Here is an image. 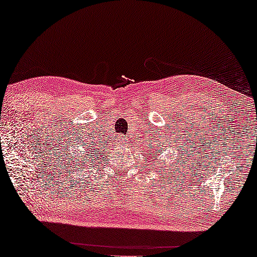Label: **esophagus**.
Listing matches in <instances>:
<instances>
[{
  "mask_svg": "<svg viewBox=\"0 0 257 257\" xmlns=\"http://www.w3.org/2000/svg\"><path fill=\"white\" fill-rule=\"evenodd\" d=\"M118 140H119V142L124 143V142H125V140H126V139H125L124 137H119V138H118Z\"/></svg>",
  "mask_w": 257,
  "mask_h": 257,
  "instance_id": "34e87169",
  "label": "esophagus"
}]
</instances>
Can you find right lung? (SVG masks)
<instances>
[{
    "label": "right lung",
    "instance_id": "obj_1",
    "mask_svg": "<svg viewBox=\"0 0 257 257\" xmlns=\"http://www.w3.org/2000/svg\"><path fill=\"white\" fill-rule=\"evenodd\" d=\"M85 146H87V145H85ZM85 146H84V147H85ZM89 151L92 154V148H91V146H90V145H89ZM88 158L90 159V158H91V157H88ZM89 159H84V160H85V161H89Z\"/></svg>",
    "mask_w": 257,
    "mask_h": 257
}]
</instances>
